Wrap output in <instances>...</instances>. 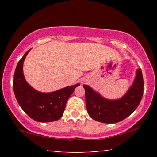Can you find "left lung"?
I'll return each instance as SVG.
<instances>
[{"label": "left lung", "mask_w": 157, "mask_h": 157, "mask_svg": "<svg viewBox=\"0 0 157 157\" xmlns=\"http://www.w3.org/2000/svg\"><path fill=\"white\" fill-rule=\"evenodd\" d=\"M141 69H137L136 76L127 94L121 99L109 100L102 98L87 85L85 89L86 109L95 121L104 123H116L124 120L138 107L143 94Z\"/></svg>", "instance_id": "8db88e82"}]
</instances>
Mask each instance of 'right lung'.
Instances as JSON below:
<instances>
[{
  "mask_svg": "<svg viewBox=\"0 0 157 157\" xmlns=\"http://www.w3.org/2000/svg\"><path fill=\"white\" fill-rule=\"evenodd\" d=\"M30 50L25 53L16 68L13 82L15 97L22 109L33 120L42 123L59 120L68 99L79 84L46 94L36 91L26 82L23 73V63Z\"/></svg>",
  "mask_w": 157,
  "mask_h": 157,
  "instance_id": "add662e5",
  "label": "right lung"
}]
</instances>
